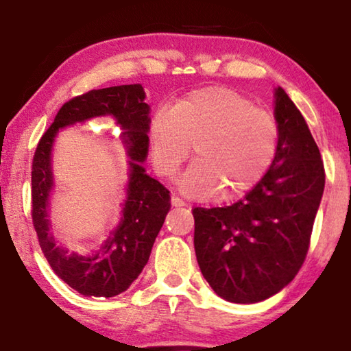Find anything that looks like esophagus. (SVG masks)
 <instances>
[{
  "label": "esophagus",
  "mask_w": 351,
  "mask_h": 351,
  "mask_svg": "<svg viewBox=\"0 0 351 351\" xmlns=\"http://www.w3.org/2000/svg\"><path fill=\"white\" fill-rule=\"evenodd\" d=\"M171 206L173 207H182V206H186V203H184V201L181 199V198H178V197H171Z\"/></svg>",
  "instance_id": "34e87169"
}]
</instances>
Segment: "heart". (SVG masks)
<instances>
[{
    "label": "heart",
    "instance_id": "b5f03b06",
    "mask_svg": "<svg viewBox=\"0 0 351 351\" xmlns=\"http://www.w3.org/2000/svg\"><path fill=\"white\" fill-rule=\"evenodd\" d=\"M153 167L173 178L195 144V161L181 178L184 192L235 198L257 186L274 162L278 125L272 112L229 88H204L159 108L148 125Z\"/></svg>",
    "mask_w": 351,
    "mask_h": 351
}]
</instances>
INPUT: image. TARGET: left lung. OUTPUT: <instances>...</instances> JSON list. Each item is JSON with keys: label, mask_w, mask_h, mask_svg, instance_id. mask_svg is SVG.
<instances>
[{"label": "left lung", "mask_w": 351, "mask_h": 351, "mask_svg": "<svg viewBox=\"0 0 351 351\" xmlns=\"http://www.w3.org/2000/svg\"><path fill=\"white\" fill-rule=\"evenodd\" d=\"M274 162L232 206L195 207V252L207 283L224 300L257 304L277 294L304 265L325 170L306 121L276 90Z\"/></svg>", "instance_id": "left-lung-1"}]
</instances>
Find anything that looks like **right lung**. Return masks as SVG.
Wrapping results in <instances>:
<instances>
[{"label":"right lung","instance_id":"obj_1","mask_svg":"<svg viewBox=\"0 0 351 351\" xmlns=\"http://www.w3.org/2000/svg\"><path fill=\"white\" fill-rule=\"evenodd\" d=\"M141 85L91 90L68 100L52 125L41 136L32 161V223L41 251L56 274L86 297H112L127 291L150 257L153 243L170 210V192L147 175L142 162L148 153L150 106ZM97 115H112L123 134L130 158L128 199L118 229L94 256L69 254L55 245L49 232L47 199L53 185L50 150L58 130Z\"/></svg>","mask_w":351,"mask_h":351}]
</instances>
